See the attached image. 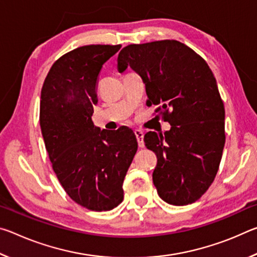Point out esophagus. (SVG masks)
<instances>
[{"mask_svg": "<svg viewBox=\"0 0 257 257\" xmlns=\"http://www.w3.org/2000/svg\"><path fill=\"white\" fill-rule=\"evenodd\" d=\"M135 135H136L137 142H138V146L139 147H144V133L142 130H135Z\"/></svg>", "mask_w": 257, "mask_h": 257, "instance_id": "1", "label": "esophagus"}]
</instances>
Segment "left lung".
I'll return each mask as SVG.
<instances>
[{
    "mask_svg": "<svg viewBox=\"0 0 257 257\" xmlns=\"http://www.w3.org/2000/svg\"><path fill=\"white\" fill-rule=\"evenodd\" d=\"M130 67L146 87L147 105L171 124L164 134L149 132L145 145L158 164L153 182L172 205L196 202L214 180L225 142L224 106L210 67L178 41L133 44L121 50L118 69Z\"/></svg>",
    "mask_w": 257,
    "mask_h": 257,
    "instance_id": "obj_1",
    "label": "left lung"
}]
</instances>
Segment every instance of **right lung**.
Returning <instances> with one entry per match:
<instances>
[{
    "mask_svg": "<svg viewBox=\"0 0 257 257\" xmlns=\"http://www.w3.org/2000/svg\"><path fill=\"white\" fill-rule=\"evenodd\" d=\"M121 45L78 47L55 61L43 84L40 122L52 167L72 201L92 211L122 202V184L137 152L132 129L93 123L96 81Z\"/></svg>",
    "mask_w": 257,
    "mask_h": 257,
    "instance_id": "1",
    "label": "right lung"
}]
</instances>
